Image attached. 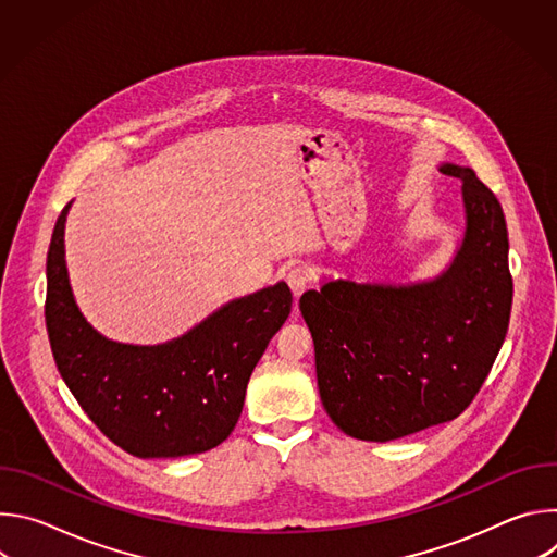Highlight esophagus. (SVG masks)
Returning <instances> with one entry per match:
<instances>
[{"mask_svg": "<svg viewBox=\"0 0 557 557\" xmlns=\"http://www.w3.org/2000/svg\"><path fill=\"white\" fill-rule=\"evenodd\" d=\"M286 282L290 286V293L295 299L301 297V293L308 288V273L304 269H290L286 273Z\"/></svg>", "mask_w": 557, "mask_h": 557, "instance_id": "34e87169", "label": "esophagus"}]
</instances>
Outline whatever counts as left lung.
<instances>
[{
    "label": "left lung",
    "instance_id": "left-lung-1",
    "mask_svg": "<svg viewBox=\"0 0 557 557\" xmlns=\"http://www.w3.org/2000/svg\"><path fill=\"white\" fill-rule=\"evenodd\" d=\"M460 181L462 240L432 280H333L299 299L314 344L317 385L333 423L385 443L456 419L485 383L509 329L513 282L498 198L471 168Z\"/></svg>",
    "mask_w": 557,
    "mask_h": 557
}]
</instances>
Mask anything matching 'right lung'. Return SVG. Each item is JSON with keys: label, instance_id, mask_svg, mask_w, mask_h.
Wrapping results in <instances>:
<instances>
[{"label": "right lung", "instance_id": "right-lung-1", "mask_svg": "<svg viewBox=\"0 0 557 557\" xmlns=\"http://www.w3.org/2000/svg\"><path fill=\"white\" fill-rule=\"evenodd\" d=\"M46 262V329L61 379L92 423L138 458H178L220 445L243 414L247 383L290 312L277 282L231 299L185 335L134 346L103 337L78 310L65 267V218Z\"/></svg>", "mask_w": 557, "mask_h": 557}]
</instances>
